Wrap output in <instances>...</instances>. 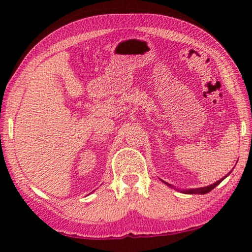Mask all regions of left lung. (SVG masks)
I'll return each mask as SVG.
<instances>
[{
	"mask_svg": "<svg viewBox=\"0 0 252 252\" xmlns=\"http://www.w3.org/2000/svg\"><path fill=\"white\" fill-rule=\"evenodd\" d=\"M231 172V171H230ZM229 172V173H230ZM228 173V174H229ZM227 174V176H228ZM227 176H225L224 178H227ZM224 178H222V179H220V180H218L217 182H215L213 183V185H210V186H208V187H202V188H197V189H189V190H182L181 192H183V193H188V194H204V193H208V192H210V191L213 189V188H216L217 186L219 185V183L223 180ZM162 182L163 183H165V185L167 186H169V187H172L171 185H169V183H167V182H164L163 180H162Z\"/></svg>",
	"mask_w": 252,
	"mask_h": 252,
	"instance_id": "obj_1",
	"label": "left lung"
}]
</instances>
